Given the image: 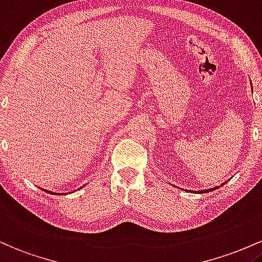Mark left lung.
<instances>
[{"mask_svg": "<svg viewBox=\"0 0 262 262\" xmlns=\"http://www.w3.org/2000/svg\"><path fill=\"white\" fill-rule=\"evenodd\" d=\"M223 186V184H222ZM220 187V186H219ZM219 187H214V188H210V189H204V190H198V192L196 193H207V192H211V190H215L216 188H219Z\"/></svg>", "mask_w": 262, "mask_h": 262, "instance_id": "left-lung-1", "label": "left lung"}]
</instances>
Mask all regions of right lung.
I'll list each match as a JSON object with an SVG mask.
<instances>
[{"label":"right lung","instance_id":"1","mask_svg":"<svg viewBox=\"0 0 262 262\" xmlns=\"http://www.w3.org/2000/svg\"><path fill=\"white\" fill-rule=\"evenodd\" d=\"M44 190V189H43ZM46 192H47V190H46ZM48 192H49V190H48ZM49 193H52V194H55V193H53V192H49Z\"/></svg>","mask_w":262,"mask_h":262}]
</instances>
